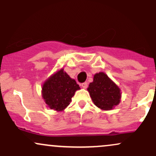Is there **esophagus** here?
<instances>
[{
	"label": "esophagus",
	"mask_w": 156,
	"mask_h": 156,
	"mask_svg": "<svg viewBox=\"0 0 156 156\" xmlns=\"http://www.w3.org/2000/svg\"><path fill=\"white\" fill-rule=\"evenodd\" d=\"M81 87H83V89H87V87H88V83H87V82H84V83L81 84Z\"/></svg>",
	"instance_id": "34e87169"
}]
</instances>
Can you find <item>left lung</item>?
<instances>
[{
    "label": "left lung",
    "instance_id": "8db88e82",
    "mask_svg": "<svg viewBox=\"0 0 156 156\" xmlns=\"http://www.w3.org/2000/svg\"><path fill=\"white\" fill-rule=\"evenodd\" d=\"M87 90L94 104L102 110H112L120 103V89L103 72L94 75Z\"/></svg>",
    "mask_w": 156,
    "mask_h": 156
}]
</instances>
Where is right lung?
Returning a JSON list of instances; mask_svg holds the SVG:
<instances>
[{"instance_id": "right-lung-1", "label": "right lung", "mask_w": 156, "mask_h": 156, "mask_svg": "<svg viewBox=\"0 0 156 156\" xmlns=\"http://www.w3.org/2000/svg\"><path fill=\"white\" fill-rule=\"evenodd\" d=\"M42 89V98L48 107L62 112L69 105L80 87L64 69H61L44 81Z\"/></svg>"}]
</instances>
